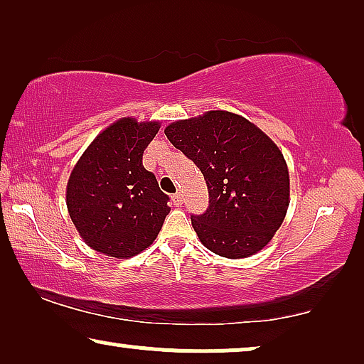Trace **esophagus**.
Returning a JSON list of instances; mask_svg holds the SVG:
<instances>
[{
	"instance_id": "1",
	"label": "esophagus",
	"mask_w": 364,
	"mask_h": 364,
	"mask_svg": "<svg viewBox=\"0 0 364 364\" xmlns=\"http://www.w3.org/2000/svg\"><path fill=\"white\" fill-rule=\"evenodd\" d=\"M172 202H173V205L176 207H181L182 203H183V196L181 192H177V193H173V197H172Z\"/></svg>"
}]
</instances>
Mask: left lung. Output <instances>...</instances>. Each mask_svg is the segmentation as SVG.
Instances as JSON below:
<instances>
[{"label":"left lung","mask_w":364,"mask_h":364,"mask_svg":"<svg viewBox=\"0 0 364 364\" xmlns=\"http://www.w3.org/2000/svg\"><path fill=\"white\" fill-rule=\"evenodd\" d=\"M164 132L205 178L208 208L192 217L202 245L233 260L263 250L290 205V173L277 144L228 111L182 119Z\"/></svg>","instance_id":"left-lung-1"}]
</instances>
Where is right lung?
Masks as SVG:
<instances>
[{
    "instance_id": "obj_1",
    "label": "right lung",
    "mask_w": 364,
    "mask_h": 364,
    "mask_svg": "<svg viewBox=\"0 0 364 364\" xmlns=\"http://www.w3.org/2000/svg\"><path fill=\"white\" fill-rule=\"evenodd\" d=\"M159 121L121 117L89 144L69 176L66 205L87 247L112 258H131L152 245L168 197L142 166Z\"/></svg>"
}]
</instances>
